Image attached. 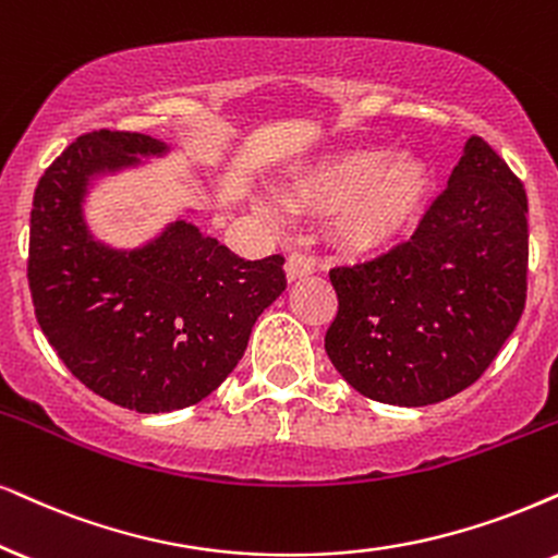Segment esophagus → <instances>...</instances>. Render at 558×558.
Returning <instances> with one entry per match:
<instances>
[{
    "label": "esophagus",
    "mask_w": 558,
    "mask_h": 558,
    "mask_svg": "<svg viewBox=\"0 0 558 558\" xmlns=\"http://www.w3.org/2000/svg\"><path fill=\"white\" fill-rule=\"evenodd\" d=\"M314 272V263L308 259L306 255H301V252H291L286 259V278L291 280H301V278H308V275Z\"/></svg>",
    "instance_id": "34e87169"
}]
</instances>
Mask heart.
Segmentation results:
<instances>
[{
  "label": "heart",
  "mask_w": 558,
  "mask_h": 558,
  "mask_svg": "<svg viewBox=\"0 0 558 558\" xmlns=\"http://www.w3.org/2000/svg\"><path fill=\"white\" fill-rule=\"evenodd\" d=\"M427 190L429 169L414 154L350 149L295 174L283 197L295 208L337 210L331 221L337 242L371 252L393 242L417 218Z\"/></svg>",
  "instance_id": "b5f03b06"
}]
</instances>
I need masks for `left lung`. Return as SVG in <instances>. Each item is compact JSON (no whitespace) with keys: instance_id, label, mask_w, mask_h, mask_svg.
<instances>
[{"instance_id":"left-lung-1","label":"left lung","mask_w":558,"mask_h":558,"mask_svg":"<svg viewBox=\"0 0 558 558\" xmlns=\"http://www.w3.org/2000/svg\"><path fill=\"white\" fill-rule=\"evenodd\" d=\"M527 197L505 159L471 136L409 242L335 267L331 365L355 391L427 407L489 368L525 308Z\"/></svg>"}]
</instances>
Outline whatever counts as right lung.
Masks as SVG:
<instances>
[{"mask_svg": "<svg viewBox=\"0 0 558 558\" xmlns=\"http://www.w3.org/2000/svg\"><path fill=\"white\" fill-rule=\"evenodd\" d=\"M167 154L144 133H84L46 169L31 210L27 280L40 329L89 391L141 414L216 391L286 291L283 257H239L187 218L131 250L95 236L87 197L97 180Z\"/></svg>", "mask_w": 558, "mask_h": 558, "instance_id": "add662e5", "label": "right lung"}]
</instances>
